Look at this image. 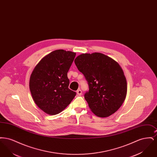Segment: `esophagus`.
Masks as SVG:
<instances>
[{"label": "esophagus", "instance_id": "34e87169", "mask_svg": "<svg viewBox=\"0 0 157 157\" xmlns=\"http://www.w3.org/2000/svg\"><path fill=\"white\" fill-rule=\"evenodd\" d=\"M82 90H78L77 91H76V93H77V95H79V96H80V95H81V94H82Z\"/></svg>", "mask_w": 157, "mask_h": 157}]
</instances>
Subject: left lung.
I'll use <instances>...</instances> for the list:
<instances>
[{
    "mask_svg": "<svg viewBox=\"0 0 157 157\" xmlns=\"http://www.w3.org/2000/svg\"><path fill=\"white\" fill-rule=\"evenodd\" d=\"M74 62L88 82L90 90L84 96L91 111L101 118L117 111L127 93V79L119 63L99 52L82 53Z\"/></svg>",
    "mask_w": 157,
    "mask_h": 157,
    "instance_id": "1",
    "label": "left lung"
}]
</instances>
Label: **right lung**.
Listing matches in <instances>:
<instances>
[{"mask_svg": "<svg viewBox=\"0 0 157 157\" xmlns=\"http://www.w3.org/2000/svg\"><path fill=\"white\" fill-rule=\"evenodd\" d=\"M75 56L76 53L71 51H54L40 60L31 74L32 97L37 106L48 115L62 112L76 95L68 88L67 76Z\"/></svg>", "mask_w": 157, "mask_h": 157, "instance_id": "obj_1", "label": "right lung"}]
</instances>
